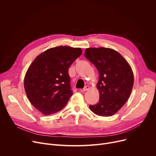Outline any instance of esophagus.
Returning a JSON list of instances; mask_svg holds the SVG:
<instances>
[{"instance_id":"1","label":"esophagus","mask_w":156,"mask_h":156,"mask_svg":"<svg viewBox=\"0 0 156 156\" xmlns=\"http://www.w3.org/2000/svg\"><path fill=\"white\" fill-rule=\"evenodd\" d=\"M89 90H90V87H89V86H85V87L83 88V90L84 92H85V91Z\"/></svg>"}]
</instances>
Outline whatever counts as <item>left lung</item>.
<instances>
[{
	"instance_id": "obj_1",
	"label": "left lung",
	"mask_w": 156,
	"mask_h": 156,
	"mask_svg": "<svg viewBox=\"0 0 156 156\" xmlns=\"http://www.w3.org/2000/svg\"><path fill=\"white\" fill-rule=\"evenodd\" d=\"M84 55L96 67L99 75L97 84L99 101L90 105V109L98 116H111L130 96L134 81L132 68L123 57L112 48H88Z\"/></svg>"
}]
</instances>
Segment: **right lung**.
<instances>
[{
	"mask_svg": "<svg viewBox=\"0 0 156 156\" xmlns=\"http://www.w3.org/2000/svg\"><path fill=\"white\" fill-rule=\"evenodd\" d=\"M82 54L80 48L59 46L38 55L29 66L24 80L29 101L44 115L62 109L73 92L68 70Z\"/></svg>",
	"mask_w": 156,
	"mask_h": 156,
	"instance_id": "1",
	"label": "right lung"
}]
</instances>
